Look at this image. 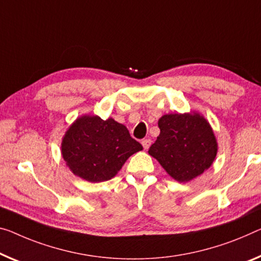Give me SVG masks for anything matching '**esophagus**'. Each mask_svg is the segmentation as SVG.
<instances>
[{"instance_id": "34e87169", "label": "esophagus", "mask_w": 261, "mask_h": 261, "mask_svg": "<svg viewBox=\"0 0 261 261\" xmlns=\"http://www.w3.org/2000/svg\"><path fill=\"white\" fill-rule=\"evenodd\" d=\"M141 143H142L144 149H148V148H149L150 144H151V140L150 139H143Z\"/></svg>"}]
</instances>
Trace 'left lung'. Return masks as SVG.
<instances>
[{
  "instance_id": "1",
  "label": "left lung",
  "mask_w": 261,
  "mask_h": 261,
  "mask_svg": "<svg viewBox=\"0 0 261 261\" xmlns=\"http://www.w3.org/2000/svg\"><path fill=\"white\" fill-rule=\"evenodd\" d=\"M160 135L150 156L178 182H189L209 169L217 155V141L210 123L199 113L166 114L159 120Z\"/></svg>"
}]
</instances>
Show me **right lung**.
<instances>
[{
  "label": "right lung",
  "mask_w": 261,
  "mask_h": 261,
  "mask_svg": "<svg viewBox=\"0 0 261 261\" xmlns=\"http://www.w3.org/2000/svg\"><path fill=\"white\" fill-rule=\"evenodd\" d=\"M142 150L126 126L114 119L83 115L66 130L62 155L74 175L89 182L108 181L118 174L127 159Z\"/></svg>",
  "instance_id": "add662e5"
}]
</instances>
